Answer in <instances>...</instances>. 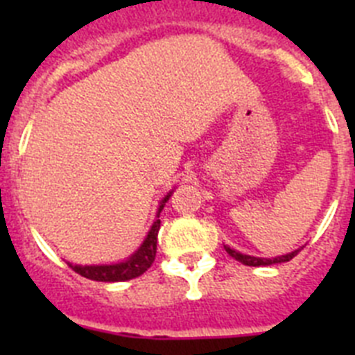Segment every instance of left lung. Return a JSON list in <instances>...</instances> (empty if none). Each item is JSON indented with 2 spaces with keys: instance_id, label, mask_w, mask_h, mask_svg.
Here are the masks:
<instances>
[{
  "instance_id": "8db88e82",
  "label": "left lung",
  "mask_w": 355,
  "mask_h": 355,
  "mask_svg": "<svg viewBox=\"0 0 355 355\" xmlns=\"http://www.w3.org/2000/svg\"><path fill=\"white\" fill-rule=\"evenodd\" d=\"M224 249H225V252L231 256V258H234L236 261L243 263V265H247V266H268V265H275V263H286V261H290V259H293L295 256L300 252V249H297V250H293V252L286 254V256H277V258L268 259V258H254V256H247V254L238 252V250L231 249V247H227V245H224Z\"/></svg>"
}]
</instances>
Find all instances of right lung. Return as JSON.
<instances>
[{"label": "right lung", "instance_id": "right-lung-1", "mask_svg": "<svg viewBox=\"0 0 355 355\" xmlns=\"http://www.w3.org/2000/svg\"><path fill=\"white\" fill-rule=\"evenodd\" d=\"M172 193V192H171ZM171 193L163 197L162 205L158 208V216L162 213L163 206L168 200ZM158 231H159V218H156L155 224L150 225V231L147 233L146 240L140 245V249L131 254L126 261L115 263V265H72L67 263L72 270L90 281H101V283H121V281H130V279L139 277L149 268L156 258V243H158Z\"/></svg>", "mask_w": 355, "mask_h": 355}]
</instances>
